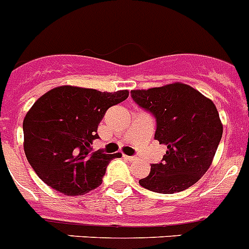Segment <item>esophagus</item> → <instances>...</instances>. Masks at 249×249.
I'll use <instances>...</instances> for the list:
<instances>
[{
  "label": "esophagus",
  "mask_w": 249,
  "mask_h": 249,
  "mask_svg": "<svg viewBox=\"0 0 249 249\" xmlns=\"http://www.w3.org/2000/svg\"><path fill=\"white\" fill-rule=\"evenodd\" d=\"M123 157H124V159H126V160H128V161H136V160H137V157H136V156H127V155H123Z\"/></svg>",
  "instance_id": "34e87169"
}]
</instances>
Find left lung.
<instances>
[{
    "label": "left lung",
    "instance_id": "8db88e82",
    "mask_svg": "<svg viewBox=\"0 0 249 249\" xmlns=\"http://www.w3.org/2000/svg\"><path fill=\"white\" fill-rule=\"evenodd\" d=\"M133 101L156 118L155 139L167 146L160 163L140 185L161 194L185 190L213 162L223 124L213 101L184 83L131 90Z\"/></svg>",
    "mask_w": 249,
    "mask_h": 249
}]
</instances>
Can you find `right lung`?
<instances>
[{"label":"right lung","instance_id":"right-lung-1","mask_svg":"<svg viewBox=\"0 0 249 249\" xmlns=\"http://www.w3.org/2000/svg\"><path fill=\"white\" fill-rule=\"evenodd\" d=\"M128 97L61 86L41 95L23 118V150L46 185L68 196L83 195L102 184L107 165L120 154L93 152L97 128L107 109Z\"/></svg>","mask_w":249,"mask_h":249}]
</instances>
